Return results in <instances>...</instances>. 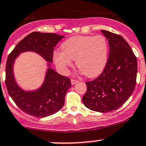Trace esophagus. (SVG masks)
Segmentation results:
<instances>
[{
    "mask_svg": "<svg viewBox=\"0 0 146 146\" xmlns=\"http://www.w3.org/2000/svg\"><path fill=\"white\" fill-rule=\"evenodd\" d=\"M78 80H75V79H71V84L72 85H76V83H78Z\"/></svg>",
    "mask_w": 146,
    "mask_h": 146,
    "instance_id": "esophagus-1",
    "label": "esophagus"
}]
</instances>
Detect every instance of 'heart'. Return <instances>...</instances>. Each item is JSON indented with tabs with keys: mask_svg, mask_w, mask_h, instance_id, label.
Returning <instances> with one entry per match:
<instances>
[{
	"mask_svg": "<svg viewBox=\"0 0 146 146\" xmlns=\"http://www.w3.org/2000/svg\"><path fill=\"white\" fill-rule=\"evenodd\" d=\"M62 50L55 51L53 60L64 73L76 60V66L88 77H95L104 70L109 58L108 41L103 35H78L66 39Z\"/></svg>",
	"mask_w": 146,
	"mask_h": 146,
	"instance_id": "b5f03b06",
	"label": "heart"
}]
</instances>
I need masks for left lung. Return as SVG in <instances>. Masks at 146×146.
Returning <instances> with one entry per match:
<instances>
[{"label":"left lung","instance_id":"obj_1","mask_svg":"<svg viewBox=\"0 0 146 146\" xmlns=\"http://www.w3.org/2000/svg\"><path fill=\"white\" fill-rule=\"evenodd\" d=\"M110 45L107 66L100 76L86 82L82 102L87 108L98 112L117 110L129 100L135 89L137 59L131 48L120 35L101 30Z\"/></svg>","mask_w":146,"mask_h":146}]
</instances>
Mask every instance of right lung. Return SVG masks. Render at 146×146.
<instances>
[{
	"label": "right lung",
	"mask_w": 146,
	"mask_h": 146,
	"mask_svg": "<svg viewBox=\"0 0 146 146\" xmlns=\"http://www.w3.org/2000/svg\"><path fill=\"white\" fill-rule=\"evenodd\" d=\"M64 36L54 33L34 32L20 41L8 56L5 68V85L8 94L17 107L35 117H48L64 106L65 96L71 87L70 80L51 67L54 47ZM32 51L48 62L43 83L38 89L25 91L17 83L13 73L15 59L21 52Z\"/></svg>",
	"instance_id": "obj_1"
}]
</instances>
